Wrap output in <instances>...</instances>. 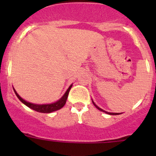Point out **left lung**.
Wrapping results in <instances>:
<instances>
[{
    "label": "left lung",
    "mask_w": 156,
    "mask_h": 156,
    "mask_svg": "<svg viewBox=\"0 0 156 156\" xmlns=\"http://www.w3.org/2000/svg\"><path fill=\"white\" fill-rule=\"evenodd\" d=\"M92 102H93L94 105L95 107H96V108H98V110H100V111H101V112H105V113H107V114H109V115H119V114H120V113H112V112H105V111H104V110H103V109H101V108H99L98 106H97V105H96L94 104V101H92Z\"/></svg>",
    "instance_id": "8db88e82"
}]
</instances>
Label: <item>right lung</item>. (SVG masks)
I'll return each instance as SVG.
<instances>
[{"mask_svg":"<svg viewBox=\"0 0 156 156\" xmlns=\"http://www.w3.org/2000/svg\"><path fill=\"white\" fill-rule=\"evenodd\" d=\"M72 87V85L68 88V90H66V92L65 93V94L63 95L62 98L60 100H58V101L55 103H52V104H48V105H36V104H32V103L28 102L27 101L23 100L20 96L17 94V92L14 89V91L16 93V96L18 97V98L21 101L23 104H25L27 106H28L29 108H32V109L35 110L37 112H42V113H50L52 112L57 111V110L60 109L65 105L66 102V100H67V98H68L69 93V90Z\"/></svg>","mask_w":156,"mask_h":156,"instance_id":"add662e5","label":"right lung"}]
</instances>
